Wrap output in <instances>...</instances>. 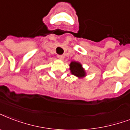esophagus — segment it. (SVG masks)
Segmentation results:
<instances>
[{
    "label": "esophagus",
    "instance_id": "obj_1",
    "mask_svg": "<svg viewBox=\"0 0 130 130\" xmlns=\"http://www.w3.org/2000/svg\"><path fill=\"white\" fill-rule=\"evenodd\" d=\"M57 57H58L60 60H63L64 59V58H65V56H63V55H58L57 56Z\"/></svg>",
    "mask_w": 130,
    "mask_h": 130
}]
</instances>
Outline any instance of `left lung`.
I'll use <instances>...</instances> for the list:
<instances>
[{
  "mask_svg": "<svg viewBox=\"0 0 130 130\" xmlns=\"http://www.w3.org/2000/svg\"><path fill=\"white\" fill-rule=\"evenodd\" d=\"M69 66H70L69 69L71 71V73L74 76H77L79 78H83L86 76L85 70L80 63L76 62V61H72V63H70Z\"/></svg>",
  "mask_w": 130,
  "mask_h": 130,
  "instance_id": "left-lung-1",
  "label": "left lung"
}]
</instances>
